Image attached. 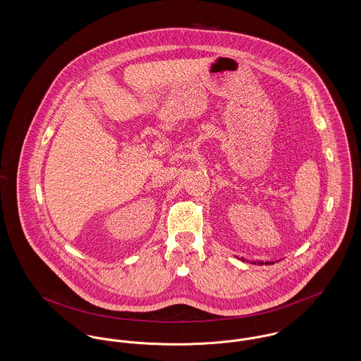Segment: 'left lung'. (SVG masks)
Segmentation results:
<instances>
[{
    "instance_id": "1",
    "label": "left lung",
    "mask_w": 361,
    "mask_h": 361,
    "mask_svg": "<svg viewBox=\"0 0 361 361\" xmlns=\"http://www.w3.org/2000/svg\"><path fill=\"white\" fill-rule=\"evenodd\" d=\"M241 260L243 262H250V260H247V259H244V257H241ZM250 263H252V264H260V266H263V264H274V262H260V260H257V262H250Z\"/></svg>"
}]
</instances>
